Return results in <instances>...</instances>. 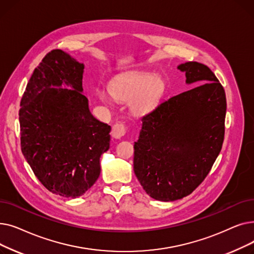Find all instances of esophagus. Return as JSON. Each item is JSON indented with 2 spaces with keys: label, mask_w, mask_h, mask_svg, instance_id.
<instances>
[{
  "label": "esophagus",
  "mask_w": 254,
  "mask_h": 254,
  "mask_svg": "<svg viewBox=\"0 0 254 254\" xmlns=\"http://www.w3.org/2000/svg\"><path fill=\"white\" fill-rule=\"evenodd\" d=\"M126 134V127L123 124H116L112 127V137L116 140L122 139Z\"/></svg>",
  "instance_id": "1"
}]
</instances>
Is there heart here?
<instances>
[{"mask_svg": "<svg viewBox=\"0 0 254 254\" xmlns=\"http://www.w3.org/2000/svg\"><path fill=\"white\" fill-rule=\"evenodd\" d=\"M111 96L122 102H128L130 109L137 114H147L161 103L165 92V80L152 74H137L114 80L109 85ZM98 97L109 104L110 98L105 90H98Z\"/></svg>", "mask_w": 254, "mask_h": 254, "instance_id": "1", "label": "heart"}]
</instances>
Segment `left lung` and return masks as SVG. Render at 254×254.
Returning a JSON list of instances; mask_svg holds the SVG:
<instances>
[{"label":"left lung","mask_w":254,"mask_h":254,"mask_svg":"<svg viewBox=\"0 0 254 254\" xmlns=\"http://www.w3.org/2000/svg\"><path fill=\"white\" fill-rule=\"evenodd\" d=\"M196 87L162 103L142 117L134 171L152 198L172 202L190 194L208 175L224 138L225 92L207 65L181 64Z\"/></svg>","instance_id":"obj_1"}]
</instances>
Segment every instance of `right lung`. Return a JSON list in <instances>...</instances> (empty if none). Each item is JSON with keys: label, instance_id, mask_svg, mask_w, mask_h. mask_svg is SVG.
I'll list each match as a JSON object with an SVG mask.
<instances>
[{"label": "right lung", "instance_id": "1", "mask_svg": "<svg viewBox=\"0 0 254 254\" xmlns=\"http://www.w3.org/2000/svg\"><path fill=\"white\" fill-rule=\"evenodd\" d=\"M84 64L61 49L35 69L20 102L21 151L45 188L64 197L98 180L111 127L93 116L83 96Z\"/></svg>", "mask_w": 254, "mask_h": 254}]
</instances>
